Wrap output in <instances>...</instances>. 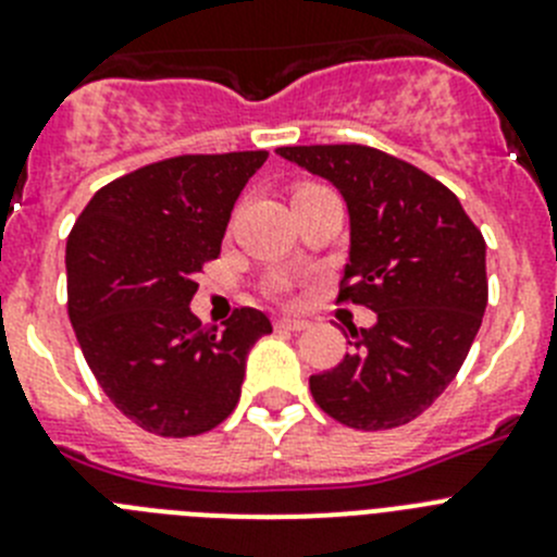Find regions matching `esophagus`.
I'll return each instance as SVG.
<instances>
[{
    "instance_id": "1",
    "label": "esophagus",
    "mask_w": 557,
    "mask_h": 557,
    "mask_svg": "<svg viewBox=\"0 0 557 557\" xmlns=\"http://www.w3.org/2000/svg\"><path fill=\"white\" fill-rule=\"evenodd\" d=\"M309 323L301 321V318H278L275 321V329H284V332H304Z\"/></svg>"
}]
</instances>
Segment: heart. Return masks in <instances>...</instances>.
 Here are the masks:
<instances>
[{"instance_id": "1", "label": "heart", "mask_w": 557, "mask_h": 557, "mask_svg": "<svg viewBox=\"0 0 557 557\" xmlns=\"http://www.w3.org/2000/svg\"><path fill=\"white\" fill-rule=\"evenodd\" d=\"M304 189H312V186H309V184H307V186H301V189H295V191H304Z\"/></svg>"}]
</instances>
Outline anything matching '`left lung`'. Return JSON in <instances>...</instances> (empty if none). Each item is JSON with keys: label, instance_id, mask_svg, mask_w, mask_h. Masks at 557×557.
<instances>
[{"label": "left lung", "instance_id": "obj_1", "mask_svg": "<svg viewBox=\"0 0 557 557\" xmlns=\"http://www.w3.org/2000/svg\"><path fill=\"white\" fill-rule=\"evenodd\" d=\"M275 152L337 186L351 223L337 304L376 312L371 329H348L339 366L309 376L312 398L351 430L410 424L449 387L480 332L485 239L455 191L396 156L366 145Z\"/></svg>", "mask_w": 557, "mask_h": 557}]
</instances>
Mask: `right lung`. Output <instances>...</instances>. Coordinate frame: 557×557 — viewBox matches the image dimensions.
I'll return each mask as SVG.
<instances>
[{"instance_id":"right-lung-1","label":"right lung","mask_w":557,"mask_h":557,"mask_svg":"<svg viewBox=\"0 0 557 557\" xmlns=\"http://www.w3.org/2000/svg\"><path fill=\"white\" fill-rule=\"evenodd\" d=\"M264 150L175 156L88 200L66 243L69 321L116 410L161 437L203 435L243 393L245 359L273 332L259 309L225 329L191 314L195 275L218 259L239 191Z\"/></svg>"}]
</instances>
